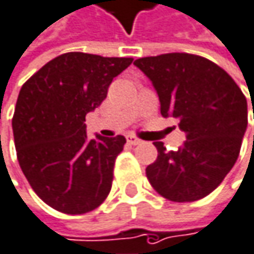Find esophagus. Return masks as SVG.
<instances>
[{
	"label": "esophagus",
	"mask_w": 254,
	"mask_h": 254,
	"mask_svg": "<svg viewBox=\"0 0 254 254\" xmlns=\"http://www.w3.org/2000/svg\"><path fill=\"white\" fill-rule=\"evenodd\" d=\"M127 141L130 144V145H139V144L142 142L139 138H136V136H133V135H127Z\"/></svg>",
	"instance_id": "1"
}]
</instances>
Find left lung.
Masks as SVG:
<instances>
[{
    "instance_id": "1",
    "label": "left lung",
    "mask_w": 254,
    "mask_h": 254,
    "mask_svg": "<svg viewBox=\"0 0 254 254\" xmlns=\"http://www.w3.org/2000/svg\"><path fill=\"white\" fill-rule=\"evenodd\" d=\"M152 82L164 118L179 121L186 141L176 151L154 142L157 160L145 172L169 200L209 195L237 161L247 129V100L222 68L192 54H164L133 62ZM254 118V107H253Z\"/></svg>"
}]
</instances>
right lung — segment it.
<instances>
[{"label": "right lung", "instance_id": "obj_1", "mask_svg": "<svg viewBox=\"0 0 254 254\" xmlns=\"http://www.w3.org/2000/svg\"><path fill=\"white\" fill-rule=\"evenodd\" d=\"M132 61L68 52L43 65L18 93L12 133L20 167L36 195L59 212H90L112 189L127 139H88L84 122Z\"/></svg>", "mask_w": 254, "mask_h": 254}]
</instances>
